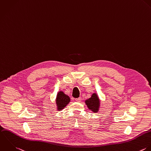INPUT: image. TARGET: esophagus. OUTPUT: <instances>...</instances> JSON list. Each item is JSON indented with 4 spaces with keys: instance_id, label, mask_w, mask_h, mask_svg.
<instances>
[{
    "instance_id": "obj_1",
    "label": "esophagus",
    "mask_w": 151,
    "mask_h": 151,
    "mask_svg": "<svg viewBox=\"0 0 151 151\" xmlns=\"http://www.w3.org/2000/svg\"><path fill=\"white\" fill-rule=\"evenodd\" d=\"M76 101H77V102H80V101H81V98L79 97V98H78V99H76Z\"/></svg>"
}]
</instances>
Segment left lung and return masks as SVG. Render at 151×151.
Masks as SVG:
<instances>
[{
    "label": "left lung",
    "instance_id": "8db88e82",
    "mask_svg": "<svg viewBox=\"0 0 151 151\" xmlns=\"http://www.w3.org/2000/svg\"><path fill=\"white\" fill-rule=\"evenodd\" d=\"M85 102L90 109L92 110L94 112L99 111L100 106V100L96 94L94 93L91 98L86 100Z\"/></svg>",
    "mask_w": 151,
    "mask_h": 151
}]
</instances>
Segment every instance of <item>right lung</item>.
I'll return each instance as SVG.
<instances>
[{
    "instance_id": "1",
    "label": "right lung",
    "mask_w": 151,
    "mask_h": 151,
    "mask_svg": "<svg viewBox=\"0 0 151 151\" xmlns=\"http://www.w3.org/2000/svg\"><path fill=\"white\" fill-rule=\"evenodd\" d=\"M70 101V97L65 95L63 92L60 91L58 93L56 98V104L58 110H61L63 109Z\"/></svg>"
}]
</instances>
